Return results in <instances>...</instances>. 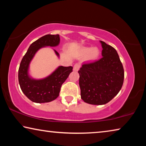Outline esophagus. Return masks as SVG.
<instances>
[{"instance_id":"1","label":"esophagus","mask_w":146,"mask_h":146,"mask_svg":"<svg viewBox=\"0 0 146 146\" xmlns=\"http://www.w3.org/2000/svg\"><path fill=\"white\" fill-rule=\"evenodd\" d=\"M80 64H75V65H74V66H73V71H78L79 69H80Z\"/></svg>"}]
</instances>
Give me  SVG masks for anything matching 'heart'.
I'll use <instances>...</instances> for the list:
<instances>
[{
	"mask_svg": "<svg viewBox=\"0 0 146 146\" xmlns=\"http://www.w3.org/2000/svg\"><path fill=\"white\" fill-rule=\"evenodd\" d=\"M82 54L84 56H88L90 60H96L100 55L99 49L97 47L93 48H84L82 49Z\"/></svg>",
	"mask_w": 146,
	"mask_h": 146,
	"instance_id": "b5f03b06",
	"label": "heart"
}]
</instances>
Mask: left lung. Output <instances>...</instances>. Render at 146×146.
Wrapping results in <instances>:
<instances>
[{"label": "left lung", "mask_w": 146, "mask_h": 146, "mask_svg": "<svg viewBox=\"0 0 146 146\" xmlns=\"http://www.w3.org/2000/svg\"><path fill=\"white\" fill-rule=\"evenodd\" d=\"M100 60L84 63L78 72L81 98L86 103L103 105L111 100L122 88L124 71L117 51L100 40Z\"/></svg>", "instance_id": "obj_1"}]
</instances>
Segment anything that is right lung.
I'll use <instances>...</instances> for the list:
<instances>
[{"instance_id": "obj_1", "label": "right lung", "mask_w": 146, "mask_h": 146, "mask_svg": "<svg viewBox=\"0 0 146 146\" xmlns=\"http://www.w3.org/2000/svg\"><path fill=\"white\" fill-rule=\"evenodd\" d=\"M59 44V35H46L32 43L22 59L19 69V85L23 93L32 102L45 103L55 100L62 84L72 72V66H60L45 78L35 79L29 75V65L39 49L48 46L56 47ZM54 51L59 58V53L55 49Z\"/></svg>"}]
</instances>
